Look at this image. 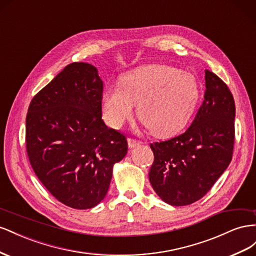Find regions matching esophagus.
Here are the masks:
<instances>
[{"instance_id":"esophagus-1","label":"esophagus","mask_w":256,"mask_h":256,"mask_svg":"<svg viewBox=\"0 0 256 256\" xmlns=\"http://www.w3.org/2000/svg\"><path fill=\"white\" fill-rule=\"evenodd\" d=\"M128 148H130V149H133V148L137 147V146L140 144V140H133V138H128Z\"/></svg>"}]
</instances>
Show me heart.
<instances>
[{
    "label": "heart",
    "instance_id": "obj_1",
    "mask_svg": "<svg viewBox=\"0 0 256 256\" xmlns=\"http://www.w3.org/2000/svg\"><path fill=\"white\" fill-rule=\"evenodd\" d=\"M200 91L193 75L168 65H146L121 78V88L103 93L106 121L120 128L137 105L140 121L150 133L166 138L176 135L191 118Z\"/></svg>",
    "mask_w": 256,
    "mask_h": 256
}]
</instances>
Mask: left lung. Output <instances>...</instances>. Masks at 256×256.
Here are the masks:
<instances>
[{"instance_id": "8db88e82", "label": "left lung", "mask_w": 256, "mask_h": 256, "mask_svg": "<svg viewBox=\"0 0 256 256\" xmlns=\"http://www.w3.org/2000/svg\"><path fill=\"white\" fill-rule=\"evenodd\" d=\"M205 96L184 134L151 144L149 180L160 200L186 206L200 200L228 168L235 140V102L222 80L205 70Z\"/></svg>"}]
</instances>
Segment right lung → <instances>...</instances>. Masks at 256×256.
Segmentation results:
<instances>
[{
	"instance_id": "obj_1",
	"label": "right lung",
	"mask_w": 256,
	"mask_h": 256,
	"mask_svg": "<svg viewBox=\"0 0 256 256\" xmlns=\"http://www.w3.org/2000/svg\"><path fill=\"white\" fill-rule=\"evenodd\" d=\"M103 82L98 68L74 62L33 98L26 120V152L40 181L70 208L104 200L114 165L126 156V137L102 119Z\"/></svg>"
}]
</instances>
